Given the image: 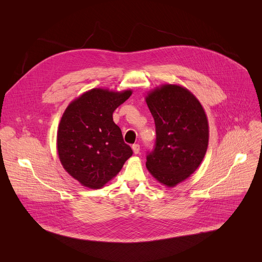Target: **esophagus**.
<instances>
[{
    "label": "esophagus",
    "instance_id": "34e87169",
    "mask_svg": "<svg viewBox=\"0 0 262 262\" xmlns=\"http://www.w3.org/2000/svg\"><path fill=\"white\" fill-rule=\"evenodd\" d=\"M132 148H133V150H134V154H139L140 152V145L139 144H134L133 146H132Z\"/></svg>",
    "mask_w": 262,
    "mask_h": 262
}]
</instances>
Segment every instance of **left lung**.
Listing matches in <instances>:
<instances>
[{"label":"left lung","mask_w":262,"mask_h":262,"mask_svg":"<svg viewBox=\"0 0 262 262\" xmlns=\"http://www.w3.org/2000/svg\"><path fill=\"white\" fill-rule=\"evenodd\" d=\"M156 124V142L147 151L146 167L162 184L173 187L192 174L208 147L207 117L188 90L172 84L156 89L146 97Z\"/></svg>","instance_id":"left-lung-1"}]
</instances>
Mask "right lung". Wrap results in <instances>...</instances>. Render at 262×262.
Wrapping results in <instances>:
<instances>
[{"label":"right lung","mask_w":262,"mask_h":262,"mask_svg":"<svg viewBox=\"0 0 262 262\" xmlns=\"http://www.w3.org/2000/svg\"><path fill=\"white\" fill-rule=\"evenodd\" d=\"M130 95L132 91L93 89L64 111L57 134L58 156L67 172L81 185L101 188L133 155L113 121L114 111Z\"/></svg>","instance_id":"add662e5"}]
</instances>
